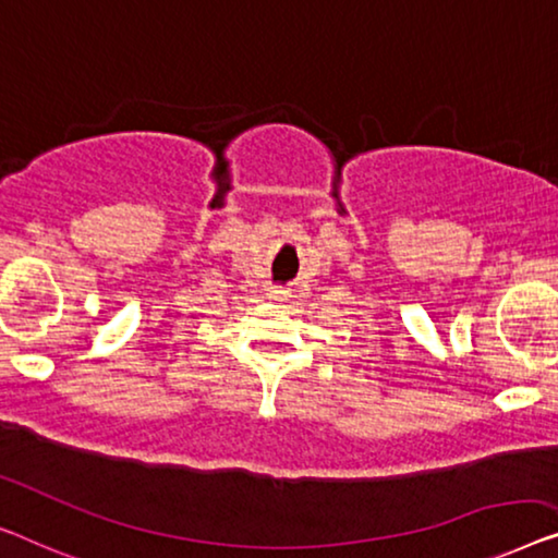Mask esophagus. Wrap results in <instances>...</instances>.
<instances>
[{
	"mask_svg": "<svg viewBox=\"0 0 558 558\" xmlns=\"http://www.w3.org/2000/svg\"><path fill=\"white\" fill-rule=\"evenodd\" d=\"M266 294H269V299H274V302H281V299L289 296V289L279 287V284H271L269 289H266Z\"/></svg>",
	"mask_w": 558,
	"mask_h": 558,
	"instance_id": "1",
	"label": "esophagus"
}]
</instances>
